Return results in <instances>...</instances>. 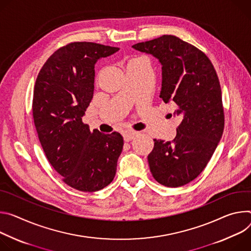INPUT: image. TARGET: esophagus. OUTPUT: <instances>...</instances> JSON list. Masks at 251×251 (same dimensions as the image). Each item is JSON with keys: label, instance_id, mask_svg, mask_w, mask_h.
<instances>
[{"label": "esophagus", "instance_id": "obj_1", "mask_svg": "<svg viewBox=\"0 0 251 251\" xmlns=\"http://www.w3.org/2000/svg\"><path fill=\"white\" fill-rule=\"evenodd\" d=\"M137 134V131H133V130H126L123 133V136H124V140L125 142H129L131 141L132 138Z\"/></svg>", "mask_w": 251, "mask_h": 251}]
</instances>
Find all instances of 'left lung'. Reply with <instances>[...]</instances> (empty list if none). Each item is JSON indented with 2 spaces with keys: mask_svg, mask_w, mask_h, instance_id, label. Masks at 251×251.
Returning a JSON list of instances; mask_svg holds the SVG:
<instances>
[{
  "mask_svg": "<svg viewBox=\"0 0 251 251\" xmlns=\"http://www.w3.org/2000/svg\"><path fill=\"white\" fill-rule=\"evenodd\" d=\"M132 48L151 54L161 65L159 98L176 104L181 119L173 143L153 140L149 154L154 179L178 187L197 178L211 158L225 128L220 83L206 55L179 38L164 35Z\"/></svg>",
  "mask_w": 251,
  "mask_h": 251,
  "instance_id": "obj_1",
  "label": "left lung"
}]
</instances>
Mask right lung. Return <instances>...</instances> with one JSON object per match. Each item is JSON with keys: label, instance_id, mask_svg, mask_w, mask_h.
Returning a JSON list of instances; mask_svg holds the SVG:
<instances>
[{"label": "right lung", "instance_id": "obj_1", "mask_svg": "<svg viewBox=\"0 0 251 251\" xmlns=\"http://www.w3.org/2000/svg\"><path fill=\"white\" fill-rule=\"evenodd\" d=\"M120 49L76 42L55 50L41 69L33 116L39 140L52 168L73 188L94 192L113 181L124 138L104 134L81 118L94 96L95 66Z\"/></svg>", "mask_w": 251, "mask_h": 251}]
</instances>
